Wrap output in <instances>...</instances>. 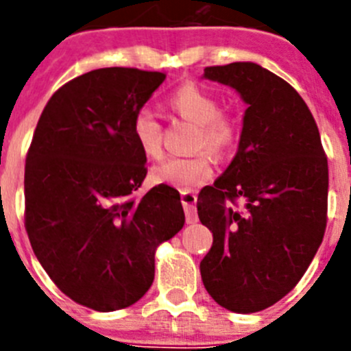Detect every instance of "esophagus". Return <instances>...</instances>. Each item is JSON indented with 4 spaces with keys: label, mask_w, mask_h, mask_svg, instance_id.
Here are the masks:
<instances>
[{
    "label": "esophagus",
    "mask_w": 351,
    "mask_h": 351,
    "mask_svg": "<svg viewBox=\"0 0 351 351\" xmlns=\"http://www.w3.org/2000/svg\"><path fill=\"white\" fill-rule=\"evenodd\" d=\"M182 204L183 208H185V214H186V222L189 224H195L198 221V215H197V195L193 192H189V190H183L182 192Z\"/></svg>",
    "instance_id": "obj_1"
}]
</instances>
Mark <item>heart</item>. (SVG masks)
<instances>
[{"label":"heart","instance_id":"obj_1","mask_svg":"<svg viewBox=\"0 0 351 351\" xmlns=\"http://www.w3.org/2000/svg\"><path fill=\"white\" fill-rule=\"evenodd\" d=\"M168 107L180 119L195 125L193 149H207L215 156L231 153L241 136L239 120L232 113L222 112L217 95L198 83H183L171 91ZM132 134L141 153L151 159L162 154V125L151 108L143 107L132 120ZM214 175V165L207 153L189 158H169L159 162L151 171L154 183L169 185L173 189L192 190L204 185Z\"/></svg>","mask_w":351,"mask_h":351}]
</instances>
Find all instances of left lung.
<instances>
[{"mask_svg": "<svg viewBox=\"0 0 351 351\" xmlns=\"http://www.w3.org/2000/svg\"><path fill=\"white\" fill-rule=\"evenodd\" d=\"M204 77L234 88L247 108L234 159L198 193V219L214 236L202 282L219 306L258 313L297 285L323 241L328 158L313 113L280 76L231 62Z\"/></svg>", "mask_w": 351, "mask_h": 351, "instance_id": "left-lung-1", "label": "left lung"}]
</instances>
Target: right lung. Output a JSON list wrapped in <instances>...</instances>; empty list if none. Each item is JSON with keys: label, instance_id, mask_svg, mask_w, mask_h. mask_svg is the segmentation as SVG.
Here are the masks:
<instances>
[{"label": "right lung", "instance_id": "right-lung-1", "mask_svg": "<svg viewBox=\"0 0 351 351\" xmlns=\"http://www.w3.org/2000/svg\"><path fill=\"white\" fill-rule=\"evenodd\" d=\"M166 74L104 67L45 105L25 162V229L51 280L74 302L110 313L154 280V254L185 224L180 193L146 178L132 120Z\"/></svg>", "mask_w": 351, "mask_h": 351}]
</instances>
